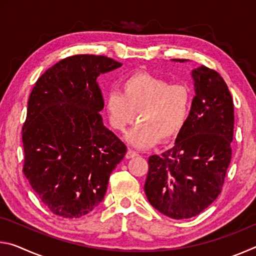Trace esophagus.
Segmentation results:
<instances>
[{"label": "esophagus", "mask_w": 256, "mask_h": 256, "mask_svg": "<svg viewBox=\"0 0 256 256\" xmlns=\"http://www.w3.org/2000/svg\"><path fill=\"white\" fill-rule=\"evenodd\" d=\"M136 156H138V154L134 150H128V152H126V154H125V157H126L128 159H131V158L136 157Z\"/></svg>", "instance_id": "obj_1"}]
</instances>
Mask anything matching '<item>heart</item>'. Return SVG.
I'll return each instance as SVG.
<instances>
[{
    "label": "heart",
    "instance_id": "obj_1",
    "mask_svg": "<svg viewBox=\"0 0 256 256\" xmlns=\"http://www.w3.org/2000/svg\"><path fill=\"white\" fill-rule=\"evenodd\" d=\"M120 89L106 94L105 110L110 126L118 132L126 131L138 112V123L128 136L133 146L150 148L182 131L190 112L188 86L138 72L123 79Z\"/></svg>",
    "mask_w": 256,
    "mask_h": 256
}]
</instances>
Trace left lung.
I'll return each instance as SVG.
<instances>
[{"mask_svg":"<svg viewBox=\"0 0 256 256\" xmlns=\"http://www.w3.org/2000/svg\"><path fill=\"white\" fill-rule=\"evenodd\" d=\"M192 78L196 96L188 118L175 146L149 157L144 184L150 204L177 220L201 214L218 198L232 160L235 118L226 82L204 66Z\"/></svg>","mask_w":256,"mask_h":256,"instance_id":"1","label":"left lung"}]
</instances>
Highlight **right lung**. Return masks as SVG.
I'll list each match as a JSON object with an SVG mask.
<instances>
[{
    "label": "right lung",
    "mask_w": 256,
    "mask_h": 256,
    "mask_svg": "<svg viewBox=\"0 0 256 256\" xmlns=\"http://www.w3.org/2000/svg\"><path fill=\"white\" fill-rule=\"evenodd\" d=\"M122 66L102 55L60 60L32 89L22 126V172L40 200L63 218H80L102 201L126 154L102 123L97 78Z\"/></svg>",
    "instance_id": "1"
}]
</instances>
